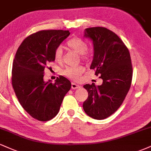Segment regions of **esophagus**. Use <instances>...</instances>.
Wrapping results in <instances>:
<instances>
[{
	"mask_svg": "<svg viewBox=\"0 0 151 151\" xmlns=\"http://www.w3.org/2000/svg\"><path fill=\"white\" fill-rule=\"evenodd\" d=\"M79 88H80V86L78 85V84H75V83H74V82L72 83V89H79Z\"/></svg>",
	"mask_w": 151,
	"mask_h": 151,
	"instance_id": "1",
	"label": "esophagus"
}]
</instances>
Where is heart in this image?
I'll list each match as a JSON object with an SVG mask.
<instances>
[{
	"mask_svg": "<svg viewBox=\"0 0 151 151\" xmlns=\"http://www.w3.org/2000/svg\"><path fill=\"white\" fill-rule=\"evenodd\" d=\"M67 45L74 51L80 54V58L83 60H89L90 58L89 54L87 52V43L81 38L74 37L67 42ZM55 60L58 62H61L63 58V50L61 46L56 48L54 54ZM85 71V67L79 65L73 67H67L62 71V74L66 77L74 81H77L80 79L81 74Z\"/></svg>",
	"mask_w": 151,
	"mask_h": 151,
	"instance_id": "heart-1",
	"label": "heart"
}]
</instances>
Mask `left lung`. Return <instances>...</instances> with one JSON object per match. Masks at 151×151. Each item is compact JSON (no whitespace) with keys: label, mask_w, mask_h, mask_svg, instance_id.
Returning a JSON list of instances; mask_svg holds the SVG:
<instances>
[{"label":"left lung","mask_w":151,"mask_h":151,"mask_svg":"<svg viewBox=\"0 0 151 151\" xmlns=\"http://www.w3.org/2000/svg\"><path fill=\"white\" fill-rule=\"evenodd\" d=\"M86 37L93 44V59L90 69L102 79L100 86L86 84L89 96L83 103L85 113L94 119L110 116L121 106L129 92L133 67L127 47L116 34L103 27L86 28Z\"/></svg>","instance_id":"left-lung-1"}]
</instances>
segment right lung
I'll use <instances>...</instances> for the list:
<instances>
[{
  "label": "right lung",
  "instance_id": "obj_1",
  "mask_svg": "<svg viewBox=\"0 0 151 151\" xmlns=\"http://www.w3.org/2000/svg\"><path fill=\"white\" fill-rule=\"evenodd\" d=\"M70 34L69 30L38 31L26 37L15 54L12 85L22 108L37 121L52 119L71 89L70 80L63 76L55 83L43 79L47 65L55 61V50Z\"/></svg>",
  "mask_w": 151,
  "mask_h": 151
}]
</instances>
